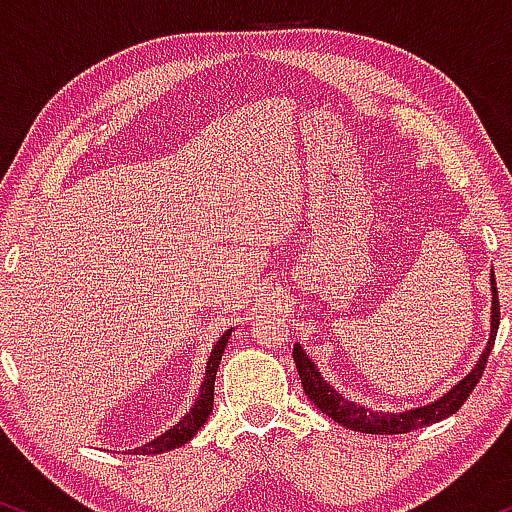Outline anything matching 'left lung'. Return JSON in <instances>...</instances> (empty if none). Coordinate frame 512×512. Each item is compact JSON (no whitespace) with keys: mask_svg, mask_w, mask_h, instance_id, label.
Listing matches in <instances>:
<instances>
[{"mask_svg":"<svg viewBox=\"0 0 512 512\" xmlns=\"http://www.w3.org/2000/svg\"><path fill=\"white\" fill-rule=\"evenodd\" d=\"M491 337L489 344H486L484 354L477 361V366L472 368V373L464 375V378L455 387H450L443 397L436 399V402L424 404V407H416L409 411H370L361 404L349 402L339 395L334 387L317 373L315 363L310 361L308 354L301 349V344H293V363H296L298 375H301V383L305 395H308L310 402L315 404L317 409L325 411L330 419L337 421L351 431L361 433H378V436H397V433H409L416 431V428H424L431 424H438V421L448 419L450 414H455L457 409L467 402V397L472 395V390L477 387L481 373L486 368V358H489L493 342H496L498 332V320H501V305H498V291H496V279L491 274Z\"/></svg>","mask_w":512,"mask_h":512,"instance_id":"8db88e82","label":"left lung"}]
</instances>
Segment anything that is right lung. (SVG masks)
I'll use <instances>...</instances> for the list:
<instances>
[{"instance_id": "right-lung-1", "label": "right lung", "mask_w": 512, "mask_h": 512, "mask_svg": "<svg viewBox=\"0 0 512 512\" xmlns=\"http://www.w3.org/2000/svg\"><path fill=\"white\" fill-rule=\"evenodd\" d=\"M231 332L233 330L223 332L219 342H216L214 349H211V356L207 361V373H204V383H202V387H199V395L195 399V404H192V409L187 411V414L182 416V419L173 428H168L166 433H161L158 438L149 440V443L142 445V448H137L134 452H142V455H158V452H168V450L180 448V445H185L187 440L195 438V433L204 426V421L209 419L211 409H214L216 370H219L223 349H226Z\"/></svg>"}]
</instances>
